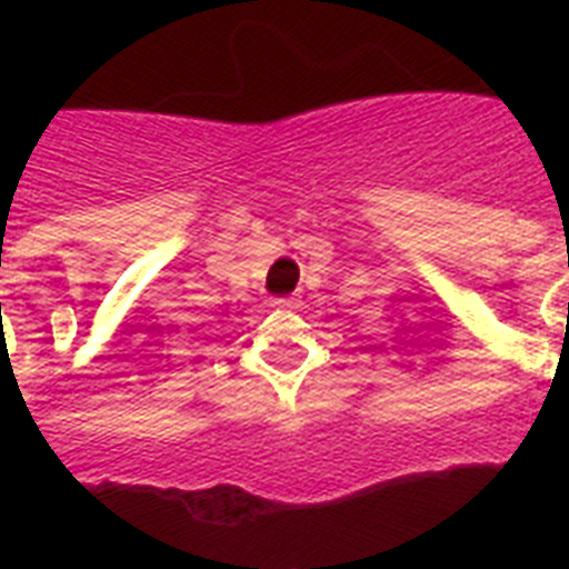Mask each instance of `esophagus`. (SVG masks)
Segmentation results:
<instances>
[{
	"mask_svg": "<svg viewBox=\"0 0 569 569\" xmlns=\"http://www.w3.org/2000/svg\"><path fill=\"white\" fill-rule=\"evenodd\" d=\"M277 307H295V298H289V295H286V298H277Z\"/></svg>",
	"mask_w": 569,
	"mask_h": 569,
	"instance_id": "1",
	"label": "esophagus"
}]
</instances>
